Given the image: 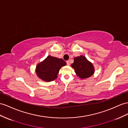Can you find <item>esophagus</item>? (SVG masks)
<instances>
[{"label": "esophagus", "instance_id": "esophagus-1", "mask_svg": "<svg viewBox=\"0 0 128 128\" xmlns=\"http://www.w3.org/2000/svg\"><path fill=\"white\" fill-rule=\"evenodd\" d=\"M66 64H67V65H70V63H69V61H68V60L66 61Z\"/></svg>", "mask_w": 128, "mask_h": 128}]
</instances>
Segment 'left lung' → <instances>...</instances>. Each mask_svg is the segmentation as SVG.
Here are the masks:
<instances>
[{
  "mask_svg": "<svg viewBox=\"0 0 128 128\" xmlns=\"http://www.w3.org/2000/svg\"><path fill=\"white\" fill-rule=\"evenodd\" d=\"M71 65L74 68L77 76L82 79L91 77L94 72L92 64L83 56L74 57V63Z\"/></svg>",
  "mask_w": 128,
  "mask_h": 128,
  "instance_id": "8db88e82",
  "label": "left lung"
}]
</instances>
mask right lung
I'll use <instances>...</instances> for the list:
<instances>
[{
    "instance_id": "right-lung-1",
    "label": "right lung",
    "mask_w": 128,
    "mask_h": 128,
    "mask_svg": "<svg viewBox=\"0 0 128 128\" xmlns=\"http://www.w3.org/2000/svg\"><path fill=\"white\" fill-rule=\"evenodd\" d=\"M66 65L63 59L48 56L47 58L36 66V72L42 80L51 82L56 79L60 68Z\"/></svg>"
}]
</instances>
